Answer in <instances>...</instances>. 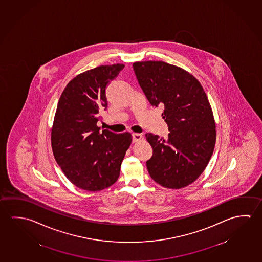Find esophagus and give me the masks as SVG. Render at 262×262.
Wrapping results in <instances>:
<instances>
[{
    "label": "esophagus",
    "instance_id": "34e87169",
    "mask_svg": "<svg viewBox=\"0 0 262 262\" xmlns=\"http://www.w3.org/2000/svg\"><path fill=\"white\" fill-rule=\"evenodd\" d=\"M142 139V134H140V133H133V142H140Z\"/></svg>",
    "mask_w": 262,
    "mask_h": 262
}]
</instances>
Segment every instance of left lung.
I'll list each match as a JSON object with an SVG mask.
<instances>
[{
	"label": "left lung",
	"instance_id": "obj_1",
	"mask_svg": "<svg viewBox=\"0 0 262 262\" xmlns=\"http://www.w3.org/2000/svg\"><path fill=\"white\" fill-rule=\"evenodd\" d=\"M138 82L151 106L164 107L167 140L146 133L154 154L146 162L163 187L184 188L201 176L215 144V122L205 90L192 74L163 61L135 62Z\"/></svg>",
	"mask_w": 262,
	"mask_h": 262
}]
</instances>
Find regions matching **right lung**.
<instances>
[{
  "label": "right lung",
  "mask_w": 262,
  "mask_h": 262,
  "mask_svg": "<svg viewBox=\"0 0 262 262\" xmlns=\"http://www.w3.org/2000/svg\"><path fill=\"white\" fill-rule=\"evenodd\" d=\"M123 64L100 66L77 75L64 88L52 127L56 163L78 188L100 191L119 178L120 165L132 143L129 133L99 132V112L107 108V84Z\"/></svg>",
  "instance_id": "add662e5"
}]
</instances>
